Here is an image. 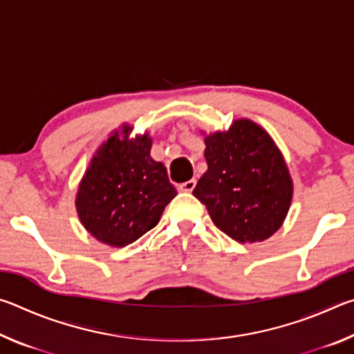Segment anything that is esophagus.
I'll return each instance as SVG.
<instances>
[{
	"label": "esophagus",
	"instance_id": "esophagus-1",
	"mask_svg": "<svg viewBox=\"0 0 354 354\" xmlns=\"http://www.w3.org/2000/svg\"><path fill=\"white\" fill-rule=\"evenodd\" d=\"M195 185H196L195 179H189V181L179 184V189H181L183 192H192V190L195 189Z\"/></svg>",
	"mask_w": 354,
	"mask_h": 354
}]
</instances>
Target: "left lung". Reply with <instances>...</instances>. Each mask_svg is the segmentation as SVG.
Segmentation results:
<instances>
[{
	"instance_id": "obj_1",
	"label": "left lung",
	"mask_w": 354,
	"mask_h": 354,
	"mask_svg": "<svg viewBox=\"0 0 354 354\" xmlns=\"http://www.w3.org/2000/svg\"><path fill=\"white\" fill-rule=\"evenodd\" d=\"M207 171L194 195L214 225L234 241L261 242L279 230L292 201V179L272 137L250 120L206 139Z\"/></svg>"
}]
</instances>
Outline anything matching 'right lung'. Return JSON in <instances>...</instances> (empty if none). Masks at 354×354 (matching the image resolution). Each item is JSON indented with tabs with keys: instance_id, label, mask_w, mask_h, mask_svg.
Listing matches in <instances>:
<instances>
[{
	"instance_id": "add662e5",
	"label": "right lung",
	"mask_w": 354,
	"mask_h": 354,
	"mask_svg": "<svg viewBox=\"0 0 354 354\" xmlns=\"http://www.w3.org/2000/svg\"><path fill=\"white\" fill-rule=\"evenodd\" d=\"M149 149L148 136L122 142L115 134L84 175L76 209L84 227L100 242L112 247L133 243L158 225L176 196L164 164L149 158Z\"/></svg>"
}]
</instances>
